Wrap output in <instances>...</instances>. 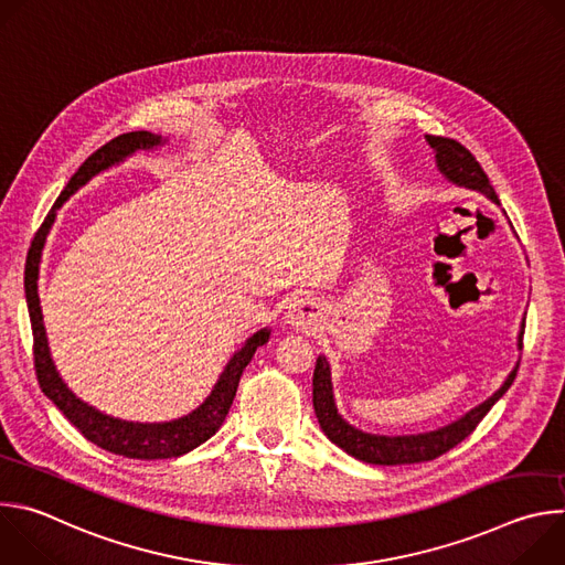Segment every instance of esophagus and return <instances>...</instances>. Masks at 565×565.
<instances>
[{"instance_id": "esophagus-1", "label": "esophagus", "mask_w": 565, "mask_h": 565, "mask_svg": "<svg viewBox=\"0 0 565 565\" xmlns=\"http://www.w3.org/2000/svg\"><path fill=\"white\" fill-rule=\"evenodd\" d=\"M319 315H321V308H319V303L315 299L297 297V299L290 301V306L286 310V321H288L292 329L306 331V329L317 327Z\"/></svg>"}]
</instances>
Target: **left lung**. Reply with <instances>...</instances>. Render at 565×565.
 Here are the masks:
<instances>
[{"label":"left lung","instance_id":"8db88e82","mask_svg":"<svg viewBox=\"0 0 565 565\" xmlns=\"http://www.w3.org/2000/svg\"><path fill=\"white\" fill-rule=\"evenodd\" d=\"M425 138L436 153L438 172L451 185L473 190L482 196H488L492 203L501 205L494 188L490 185L488 174L482 172L478 160L460 142H456L451 138H440V136H425ZM523 329H525V319L521 321V331H519V351L523 349ZM519 362L514 364L510 375L503 380V384L488 399H482L480 405H476L473 409H469L454 423L438 427L434 431L384 436V434L362 431V429L353 427L351 423H347L335 405L331 364L324 355L317 358L315 373H312V407H315L319 427L329 436V440L362 462H371V465L425 462V460H434V458L443 456L445 451L456 447L460 440H465L476 429V425L488 416V412L512 386L516 371H519Z\"/></svg>","mask_w":565,"mask_h":565}]
</instances>
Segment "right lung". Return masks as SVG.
Here are the masks:
<instances>
[{"label": "right lung", "instance_id": "right-lung-1", "mask_svg": "<svg viewBox=\"0 0 565 565\" xmlns=\"http://www.w3.org/2000/svg\"><path fill=\"white\" fill-rule=\"evenodd\" d=\"M168 138L151 131H129L122 134L107 145H103L98 151H94L79 170L71 177L57 201L53 203L51 212L46 214L42 227L38 230L33 246L26 257V273H24V290H26V306L31 317V329H33V355H35V373L40 388L44 395L53 402V405L68 418V423L83 434L94 445L125 456V458H138V460H158V458H177L194 447L203 445L207 438H212L218 427L223 425L232 399L236 395V386L241 380V373L246 371L250 364L255 351L264 347L270 340V329H262L253 333L241 349L234 351L230 362L225 364L223 373L218 375L214 388L210 395L201 402V405L190 412L188 416H181L177 420L168 423H131L122 418L107 416L105 412L92 407L89 402L77 397L62 375L55 369V362L51 358L49 338L44 329V317L38 295V279H40V262H42V248L46 244L49 230L57 216V210L62 203L73 196L79 188L87 185L96 174L107 172L114 166H120L122 160L134 156L136 151H149L160 145H166Z\"/></svg>", "mask_w": 565, "mask_h": 565}]
</instances>
